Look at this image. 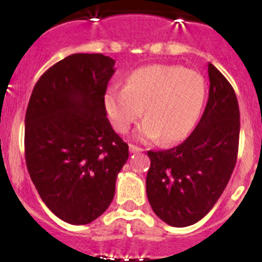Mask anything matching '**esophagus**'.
<instances>
[{
    "label": "esophagus",
    "mask_w": 262,
    "mask_h": 262,
    "mask_svg": "<svg viewBox=\"0 0 262 262\" xmlns=\"http://www.w3.org/2000/svg\"><path fill=\"white\" fill-rule=\"evenodd\" d=\"M129 149H130V152L132 153H136V152H142V148H139V147H137V146H134V144H129Z\"/></svg>",
    "instance_id": "34e87169"
}]
</instances>
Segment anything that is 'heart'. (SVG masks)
I'll return each mask as SVG.
<instances>
[{
    "label": "heart",
    "instance_id": "obj_1",
    "mask_svg": "<svg viewBox=\"0 0 262 262\" xmlns=\"http://www.w3.org/2000/svg\"><path fill=\"white\" fill-rule=\"evenodd\" d=\"M207 83L199 72L180 66L155 64L133 71L125 87H110L104 97L107 118L118 133H126L141 118L137 132L143 142L173 144L184 141L202 114Z\"/></svg>",
    "mask_w": 262,
    "mask_h": 262
}]
</instances>
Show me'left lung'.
<instances>
[{
	"mask_svg": "<svg viewBox=\"0 0 262 262\" xmlns=\"http://www.w3.org/2000/svg\"><path fill=\"white\" fill-rule=\"evenodd\" d=\"M209 99L189 138L167 150H148L147 198L153 212L172 227L204 218L226 189L236 166L239 109L227 78L209 63Z\"/></svg>",
	"mask_w": 262,
	"mask_h": 262,
	"instance_id": "8db88e82",
	"label": "left lung"
}]
</instances>
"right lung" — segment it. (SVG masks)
<instances>
[{
	"label": "right lung",
	"mask_w": 262,
	"mask_h": 262,
	"mask_svg": "<svg viewBox=\"0 0 262 262\" xmlns=\"http://www.w3.org/2000/svg\"><path fill=\"white\" fill-rule=\"evenodd\" d=\"M114 64L104 54L68 55L39 78L26 109L29 175L50 212L75 226L109 208L129 156L104 104Z\"/></svg>",
	"instance_id": "1"
}]
</instances>
